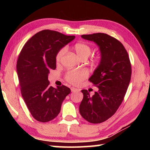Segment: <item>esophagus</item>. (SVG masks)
Returning a JSON list of instances; mask_svg holds the SVG:
<instances>
[{"instance_id": "34e87169", "label": "esophagus", "mask_w": 150, "mask_h": 150, "mask_svg": "<svg viewBox=\"0 0 150 150\" xmlns=\"http://www.w3.org/2000/svg\"><path fill=\"white\" fill-rule=\"evenodd\" d=\"M71 92H76V91H78L79 89H77V88H76L75 87H71Z\"/></svg>"}]
</instances>
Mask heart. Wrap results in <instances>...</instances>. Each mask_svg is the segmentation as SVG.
Segmentation results:
<instances>
[{
  "instance_id": "heart-1",
  "label": "heart",
  "mask_w": 150,
  "mask_h": 150,
  "mask_svg": "<svg viewBox=\"0 0 150 150\" xmlns=\"http://www.w3.org/2000/svg\"><path fill=\"white\" fill-rule=\"evenodd\" d=\"M73 49L81 58H87L91 52V47L88 44L83 42H78L73 45ZM65 53V48H62L58 51L55 55V61L59 63ZM88 72L85 69L70 70L65 75V79L68 82L73 85H79L82 81L87 77Z\"/></svg>"
}]
</instances>
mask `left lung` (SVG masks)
<instances>
[{
	"mask_svg": "<svg viewBox=\"0 0 150 150\" xmlns=\"http://www.w3.org/2000/svg\"><path fill=\"white\" fill-rule=\"evenodd\" d=\"M83 39L99 47L100 62L89 78L98 88L95 95L82 90L83 98L79 105L82 117L93 124L108 120L118 110L126 95L132 75L128 52L120 42L104 33L82 35Z\"/></svg>",
	"mask_w": 150,
	"mask_h": 150,
	"instance_id": "8db88e82",
	"label": "left lung"
}]
</instances>
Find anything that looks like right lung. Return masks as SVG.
Here are the masks:
<instances>
[{
    "mask_svg": "<svg viewBox=\"0 0 150 150\" xmlns=\"http://www.w3.org/2000/svg\"><path fill=\"white\" fill-rule=\"evenodd\" d=\"M54 30H44L28 40L20 52L16 69L22 97L35 120L47 122L59 115L71 90L65 85L50 86L48 74L55 69L58 51L75 39Z\"/></svg>",
    "mask_w": 150,
    "mask_h": 150,
    "instance_id": "1",
    "label": "right lung"
}]
</instances>
